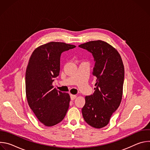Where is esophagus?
<instances>
[{"label": "esophagus", "mask_w": 150, "mask_h": 150, "mask_svg": "<svg viewBox=\"0 0 150 150\" xmlns=\"http://www.w3.org/2000/svg\"><path fill=\"white\" fill-rule=\"evenodd\" d=\"M70 96H71V99L72 100H75V99L76 98V95L70 94Z\"/></svg>", "instance_id": "34e87169"}]
</instances>
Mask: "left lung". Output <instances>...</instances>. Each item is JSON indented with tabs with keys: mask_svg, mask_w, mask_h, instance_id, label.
I'll return each instance as SVG.
<instances>
[{
	"mask_svg": "<svg viewBox=\"0 0 150 150\" xmlns=\"http://www.w3.org/2000/svg\"><path fill=\"white\" fill-rule=\"evenodd\" d=\"M79 47L92 53L95 62L93 75L96 78L94 93L85 97L82 116L91 126L101 128L109 123L121 103L123 63L117 50L105 41H91Z\"/></svg>",
	"mask_w": 150,
	"mask_h": 150,
	"instance_id": "8db88e82",
	"label": "left lung"
}]
</instances>
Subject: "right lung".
I'll return each instance as SVG.
<instances>
[{
	"label": "right lung",
	"mask_w": 150,
	"mask_h": 150,
	"mask_svg": "<svg viewBox=\"0 0 150 150\" xmlns=\"http://www.w3.org/2000/svg\"><path fill=\"white\" fill-rule=\"evenodd\" d=\"M75 47L52 41L38 47L30 58L25 73L27 99L37 119L46 126L60 122L68 110L69 94L57 91L52 83L59 75L61 54Z\"/></svg>",
	"instance_id": "add662e5"
}]
</instances>
